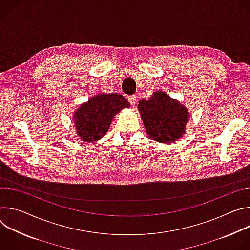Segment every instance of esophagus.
<instances>
[{"mask_svg": "<svg viewBox=\"0 0 250 250\" xmlns=\"http://www.w3.org/2000/svg\"><path fill=\"white\" fill-rule=\"evenodd\" d=\"M127 100H128V102H129L130 105L134 106V104H136V96H134V95L128 96V97H127Z\"/></svg>", "mask_w": 250, "mask_h": 250, "instance_id": "1", "label": "esophagus"}]
</instances>
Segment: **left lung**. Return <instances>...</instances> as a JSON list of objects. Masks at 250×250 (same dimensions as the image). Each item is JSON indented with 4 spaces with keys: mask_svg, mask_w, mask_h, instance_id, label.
Segmentation results:
<instances>
[{
    "mask_svg": "<svg viewBox=\"0 0 250 250\" xmlns=\"http://www.w3.org/2000/svg\"><path fill=\"white\" fill-rule=\"evenodd\" d=\"M137 108L148 135L154 140L168 144L183 134L188 111L164 92H155L149 100H140Z\"/></svg>",
    "mask_w": 250,
    "mask_h": 250,
    "instance_id": "obj_1",
    "label": "left lung"
}]
</instances>
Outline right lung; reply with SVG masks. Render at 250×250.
<instances>
[{"label":"right lung","instance_id":"right-lung-1","mask_svg":"<svg viewBox=\"0 0 250 250\" xmlns=\"http://www.w3.org/2000/svg\"><path fill=\"white\" fill-rule=\"evenodd\" d=\"M128 106L126 99L118 94H101L90 99L75 113L77 134L87 142L102 138L108 131L114 117Z\"/></svg>","mask_w":250,"mask_h":250}]
</instances>
